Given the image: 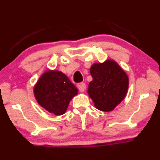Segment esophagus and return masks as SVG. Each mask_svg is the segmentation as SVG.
<instances>
[{"instance_id": "34e87169", "label": "esophagus", "mask_w": 160, "mask_h": 160, "mask_svg": "<svg viewBox=\"0 0 160 160\" xmlns=\"http://www.w3.org/2000/svg\"><path fill=\"white\" fill-rule=\"evenodd\" d=\"M78 88L79 89V91L83 92L86 90V84L84 82H80L78 85Z\"/></svg>"}]
</instances>
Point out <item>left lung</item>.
<instances>
[{"label":"left lung","mask_w":160,"mask_h":160,"mask_svg":"<svg viewBox=\"0 0 160 160\" xmlns=\"http://www.w3.org/2000/svg\"><path fill=\"white\" fill-rule=\"evenodd\" d=\"M92 80L88 84V94L99 110H113L127 95L128 77L116 62L107 59L103 63H94L90 68Z\"/></svg>","instance_id":"1"}]
</instances>
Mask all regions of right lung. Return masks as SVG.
I'll return each mask as SVG.
<instances>
[{
	"label": "right lung",
	"mask_w": 160,
	"mask_h": 160,
	"mask_svg": "<svg viewBox=\"0 0 160 160\" xmlns=\"http://www.w3.org/2000/svg\"><path fill=\"white\" fill-rule=\"evenodd\" d=\"M34 95L41 107L56 115L64 114L78 90L67 76L59 71L43 73L34 86Z\"/></svg>",
	"instance_id": "right-lung-1"
}]
</instances>
